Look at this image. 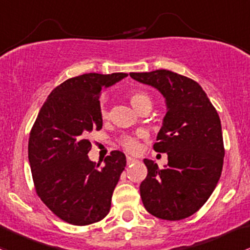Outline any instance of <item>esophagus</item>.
Returning <instances> with one entry per match:
<instances>
[{
  "mask_svg": "<svg viewBox=\"0 0 250 250\" xmlns=\"http://www.w3.org/2000/svg\"><path fill=\"white\" fill-rule=\"evenodd\" d=\"M135 162H138V160H136L135 158H133V157L127 156V163H128V164H133V163H135Z\"/></svg>",
  "mask_w": 250,
  "mask_h": 250,
  "instance_id": "1",
  "label": "esophagus"
}]
</instances>
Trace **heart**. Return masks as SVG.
I'll list each match as a JSON object with an SVG mask.
<instances>
[{
	"label": "heart",
	"mask_w": 250,
	"mask_h": 250,
	"mask_svg": "<svg viewBox=\"0 0 250 250\" xmlns=\"http://www.w3.org/2000/svg\"><path fill=\"white\" fill-rule=\"evenodd\" d=\"M128 99H129L130 104H132V106L136 110V111H140V110L144 109L145 106H152V99L146 92H130V93L128 94ZM99 112H101L102 120L105 121L109 118V109H107V105L105 103V101L101 102V105H99ZM140 135H144V132H140ZM120 144L121 146L128 152H136L139 149V141L136 140V138H134L132 135L121 136Z\"/></svg>",
	"instance_id": "heart-1"
}]
</instances>
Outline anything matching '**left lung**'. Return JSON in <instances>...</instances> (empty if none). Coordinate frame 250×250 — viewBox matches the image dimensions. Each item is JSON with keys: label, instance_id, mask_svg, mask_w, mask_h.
Segmentation results:
<instances>
[{"label": "left lung", "instance_id": "8db88e82", "mask_svg": "<svg viewBox=\"0 0 250 250\" xmlns=\"http://www.w3.org/2000/svg\"><path fill=\"white\" fill-rule=\"evenodd\" d=\"M129 75L156 87L167 106L153 145L167 154V165L159 169L144 159L147 177L140 185L141 200L159 219H185L204 206L222 175L225 149L219 115L201 86L187 77L165 69Z\"/></svg>", "mask_w": 250, "mask_h": 250}]
</instances>
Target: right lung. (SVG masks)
Segmentation results:
<instances>
[{"mask_svg": "<svg viewBox=\"0 0 250 250\" xmlns=\"http://www.w3.org/2000/svg\"><path fill=\"white\" fill-rule=\"evenodd\" d=\"M125 73L70 78L49 94L28 139V160L37 195L73 225H90L109 213L111 196L127 160L112 151L103 167L88 159L90 133L101 130L99 94Z\"/></svg>", "mask_w": 250, "mask_h": 250, "instance_id": "1", "label": "right lung"}]
</instances>
